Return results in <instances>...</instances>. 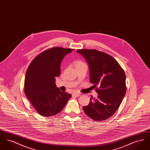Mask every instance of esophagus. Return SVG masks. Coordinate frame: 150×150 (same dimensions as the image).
Here are the masks:
<instances>
[{"label":"esophagus","instance_id":"obj_1","mask_svg":"<svg viewBox=\"0 0 150 150\" xmlns=\"http://www.w3.org/2000/svg\"><path fill=\"white\" fill-rule=\"evenodd\" d=\"M81 96L80 93H74L72 94V97H79Z\"/></svg>","mask_w":150,"mask_h":150}]
</instances>
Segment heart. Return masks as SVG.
Here are the masks:
<instances>
[{"label":"heart","instance_id":"obj_1","mask_svg":"<svg viewBox=\"0 0 150 150\" xmlns=\"http://www.w3.org/2000/svg\"><path fill=\"white\" fill-rule=\"evenodd\" d=\"M84 64V63L81 62V61H77L76 63V64Z\"/></svg>","mask_w":150,"mask_h":150}]
</instances>
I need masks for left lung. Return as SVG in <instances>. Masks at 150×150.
Here are the masks:
<instances>
[{"instance_id": "1", "label": "left lung", "mask_w": 150, "mask_h": 150, "mask_svg": "<svg viewBox=\"0 0 150 150\" xmlns=\"http://www.w3.org/2000/svg\"><path fill=\"white\" fill-rule=\"evenodd\" d=\"M77 52L84 57L90 71L97 99L91 97L83 110L95 121H103L113 115L119 107L127 90L126 76L121 66L111 56L96 50L82 49Z\"/></svg>"}]
</instances>
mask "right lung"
Listing matches in <instances>:
<instances>
[{"label": "right lung", "instance_id": "obj_1", "mask_svg": "<svg viewBox=\"0 0 150 150\" xmlns=\"http://www.w3.org/2000/svg\"><path fill=\"white\" fill-rule=\"evenodd\" d=\"M73 50L53 47L39 54L29 64L24 92L39 114L45 117L57 115L71 97V94L61 92L55 82L61 74V61Z\"/></svg>", "mask_w": 150, "mask_h": 150}]
</instances>
